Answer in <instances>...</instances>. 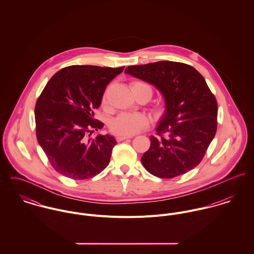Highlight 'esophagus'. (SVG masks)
I'll use <instances>...</instances> for the list:
<instances>
[{
  "mask_svg": "<svg viewBox=\"0 0 254 254\" xmlns=\"http://www.w3.org/2000/svg\"><path fill=\"white\" fill-rule=\"evenodd\" d=\"M132 137L131 136H117L116 137V141L117 142H121V141H124V140H127V139H131Z\"/></svg>",
  "mask_w": 254,
  "mask_h": 254,
  "instance_id": "34e87169",
  "label": "esophagus"
}]
</instances>
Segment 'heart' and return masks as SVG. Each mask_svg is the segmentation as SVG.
Masks as SVG:
<instances>
[{"label":"heart","instance_id":"1","mask_svg":"<svg viewBox=\"0 0 254 254\" xmlns=\"http://www.w3.org/2000/svg\"><path fill=\"white\" fill-rule=\"evenodd\" d=\"M131 89L133 92L138 91L140 89H145L148 91L149 95L152 94V89L149 85L142 81H134L131 83ZM108 96L107 92L103 96L102 104L104 106L107 105ZM149 118L144 113H128L122 112L115 116L109 122V129L113 134L119 136H133L140 132L141 130L145 129L149 125Z\"/></svg>","mask_w":254,"mask_h":254}]
</instances>
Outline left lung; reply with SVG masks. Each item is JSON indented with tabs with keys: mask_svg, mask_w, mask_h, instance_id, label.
<instances>
[{
	"mask_svg": "<svg viewBox=\"0 0 254 254\" xmlns=\"http://www.w3.org/2000/svg\"><path fill=\"white\" fill-rule=\"evenodd\" d=\"M125 72L154 85L163 95L166 111L142 156L145 169L171 179L197 166L217 131V102L203 76L176 62L131 65Z\"/></svg>",
	"mask_w": 254,
	"mask_h": 254,
	"instance_id": "1",
	"label": "left lung"
}]
</instances>
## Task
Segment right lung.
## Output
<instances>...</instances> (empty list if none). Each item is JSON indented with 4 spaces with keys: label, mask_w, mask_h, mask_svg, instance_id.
<instances>
[{
    "label": "right lung",
    "mask_w": 254,
    "mask_h": 254,
    "mask_svg": "<svg viewBox=\"0 0 254 254\" xmlns=\"http://www.w3.org/2000/svg\"><path fill=\"white\" fill-rule=\"evenodd\" d=\"M96 65H70L56 73L35 107L37 141L53 168L73 180H85L109 165L116 145L110 135L91 138L104 123L94 118L109 82L123 71Z\"/></svg>",
    "instance_id": "obj_1"
}]
</instances>
